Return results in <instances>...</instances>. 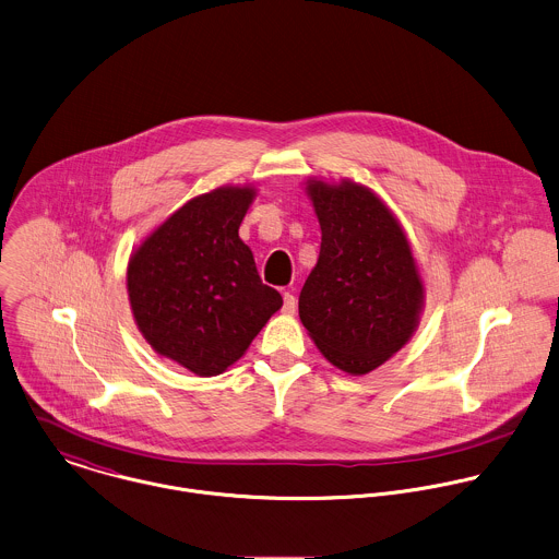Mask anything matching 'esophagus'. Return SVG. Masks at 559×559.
<instances>
[{"mask_svg": "<svg viewBox=\"0 0 559 559\" xmlns=\"http://www.w3.org/2000/svg\"><path fill=\"white\" fill-rule=\"evenodd\" d=\"M283 311H285L287 316H292V313L296 311V296L289 294V292L283 294Z\"/></svg>", "mask_w": 559, "mask_h": 559, "instance_id": "obj_1", "label": "esophagus"}]
</instances>
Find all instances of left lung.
Masks as SVG:
<instances>
[{
    "label": "left lung",
    "instance_id": "left-lung-1",
    "mask_svg": "<svg viewBox=\"0 0 559 559\" xmlns=\"http://www.w3.org/2000/svg\"><path fill=\"white\" fill-rule=\"evenodd\" d=\"M322 243L298 300L309 337L342 372L368 374L416 333L425 281L392 209L350 178L305 182Z\"/></svg>",
    "mask_w": 559,
    "mask_h": 559
}]
</instances>
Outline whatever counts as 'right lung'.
<instances>
[{"label": "right lung", "instance_id": "1", "mask_svg": "<svg viewBox=\"0 0 559 559\" xmlns=\"http://www.w3.org/2000/svg\"><path fill=\"white\" fill-rule=\"evenodd\" d=\"M254 198V185L200 193L152 228L128 259L136 329L158 357L198 377L226 372L283 307L239 237Z\"/></svg>", "mask_w": 559, "mask_h": 559}]
</instances>
